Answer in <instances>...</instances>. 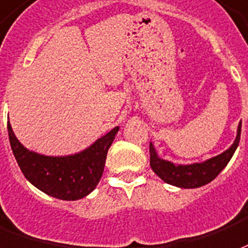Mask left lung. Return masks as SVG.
<instances>
[{
  "mask_svg": "<svg viewBox=\"0 0 248 248\" xmlns=\"http://www.w3.org/2000/svg\"><path fill=\"white\" fill-rule=\"evenodd\" d=\"M240 129H242V122L238 124L235 140L225 152H222L218 156L207 158L205 161L193 162V164H174L165 158H161L158 156L155 145L151 142L149 153H151L152 170L164 182L181 189H196L206 185L213 181L225 169L232 155L235 153L236 148L239 145Z\"/></svg>",
  "mask_w": 248,
  "mask_h": 248,
  "instance_id": "1",
  "label": "left lung"
}]
</instances>
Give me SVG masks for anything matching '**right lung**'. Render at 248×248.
<instances>
[{
	"label": "right lung",
	"mask_w": 248,
	"mask_h": 248,
	"mask_svg": "<svg viewBox=\"0 0 248 248\" xmlns=\"http://www.w3.org/2000/svg\"><path fill=\"white\" fill-rule=\"evenodd\" d=\"M9 141L23 176L47 196L63 201L87 197L102 178L107 153L119 126L99 137L86 149L67 156H47L30 151L18 140L8 122Z\"/></svg>",
	"instance_id": "obj_1"
}]
</instances>
